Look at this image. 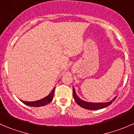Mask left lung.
I'll return each instance as SVG.
<instances>
[{
    "label": "left lung",
    "instance_id": "1",
    "mask_svg": "<svg viewBox=\"0 0 134 134\" xmlns=\"http://www.w3.org/2000/svg\"><path fill=\"white\" fill-rule=\"evenodd\" d=\"M73 96H74V100L76 102L77 104L81 106V108H85V109H89V110H97V109H102V108H106V107L109 106L112 104L113 102L115 101L116 97H115L112 101L106 103H91V102H85L83 100H81L77 96L76 93L74 88L73 87Z\"/></svg>",
    "mask_w": 134,
    "mask_h": 134
}]
</instances>
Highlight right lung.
<instances>
[{
    "label": "right lung",
    "mask_w": 134,
    "mask_h": 134,
    "mask_svg": "<svg viewBox=\"0 0 134 134\" xmlns=\"http://www.w3.org/2000/svg\"><path fill=\"white\" fill-rule=\"evenodd\" d=\"M54 92H55V88L53 89V91H51V92L48 95V96L45 97L44 98L41 99V100H38V101L25 102V101H23V100H21V101L23 104H26V105H29V106H31V107L43 106V105H47V104H48L49 103H50L51 101H52L54 96Z\"/></svg>",
    "instance_id": "add662e5"
}]
</instances>
